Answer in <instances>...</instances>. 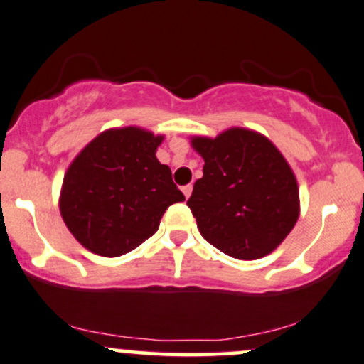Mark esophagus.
Masks as SVG:
<instances>
[{
  "mask_svg": "<svg viewBox=\"0 0 364 364\" xmlns=\"http://www.w3.org/2000/svg\"><path fill=\"white\" fill-rule=\"evenodd\" d=\"M191 190H193V186H191V185H186V186L181 188V191H183V195H185V198H190Z\"/></svg>",
  "mask_w": 364,
  "mask_h": 364,
  "instance_id": "esophagus-1",
  "label": "esophagus"
}]
</instances>
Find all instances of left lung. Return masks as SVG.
Listing matches in <instances>:
<instances>
[{"label":"left lung","instance_id":"obj_1","mask_svg":"<svg viewBox=\"0 0 364 364\" xmlns=\"http://www.w3.org/2000/svg\"><path fill=\"white\" fill-rule=\"evenodd\" d=\"M191 147L205 161L186 202L200 235L237 260L272 253L299 217L298 181L281 150L240 127L191 136Z\"/></svg>","mask_w":364,"mask_h":364}]
</instances>
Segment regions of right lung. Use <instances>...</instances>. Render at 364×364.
<instances>
[{"label":"right lung","mask_w":364,"mask_h":364,"mask_svg":"<svg viewBox=\"0 0 364 364\" xmlns=\"http://www.w3.org/2000/svg\"><path fill=\"white\" fill-rule=\"evenodd\" d=\"M164 136L140 127L99 133L63 178L60 212L75 240L101 257H121L159 229L185 195L156 157Z\"/></svg>","instance_id":"right-lung-1"}]
</instances>
